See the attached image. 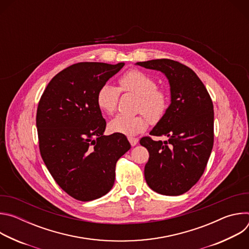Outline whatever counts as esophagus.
Listing matches in <instances>:
<instances>
[{
	"instance_id": "34e87169",
	"label": "esophagus",
	"mask_w": 249,
	"mask_h": 249,
	"mask_svg": "<svg viewBox=\"0 0 249 249\" xmlns=\"http://www.w3.org/2000/svg\"><path fill=\"white\" fill-rule=\"evenodd\" d=\"M128 140H129V142H130V144H131V146H136L137 144H138V142H139V139L138 138H132V137H130V138H128Z\"/></svg>"
}]
</instances>
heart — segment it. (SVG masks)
Listing matches in <instances>:
<instances>
[{"label":"heart","mask_w":249,"mask_h":249,"mask_svg":"<svg viewBox=\"0 0 249 249\" xmlns=\"http://www.w3.org/2000/svg\"><path fill=\"white\" fill-rule=\"evenodd\" d=\"M119 85L118 89L105 83L97 90L96 103L102 112L111 114L116 109L120 89L121 91L132 92L139 96L137 109L146 115L152 123L159 122L162 118L167 108V95L163 90L157 89V83L151 76L138 70H131L119 79ZM147 126L148 121L143 114L137 116L119 114L108 123L112 133L129 137L145 131Z\"/></svg>","instance_id":"b5f03b06"}]
</instances>
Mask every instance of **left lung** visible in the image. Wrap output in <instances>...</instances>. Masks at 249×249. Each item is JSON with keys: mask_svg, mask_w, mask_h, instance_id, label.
I'll return each instance as SVG.
<instances>
[{"mask_svg": "<svg viewBox=\"0 0 249 249\" xmlns=\"http://www.w3.org/2000/svg\"><path fill=\"white\" fill-rule=\"evenodd\" d=\"M137 66L161 72L168 81L170 104L149 137L140 140L150 157L145 179L155 192L177 196L187 192L202 176L214 144V107L198 76L178 62L157 59Z\"/></svg>", "mask_w": 249, "mask_h": 249, "instance_id": "obj_1", "label": "left lung"}]
</instances>
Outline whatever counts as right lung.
<instances>
[{"label":"right lung","mask_w":249,"mask_h":249,"mask_svg":"<svg viewBox=\"0 0 249 249\" xmlns=\"http://www.w3.org/2000/svg\"><path fill=\"white\" fill-rule=\"evenodd\" d=\"M124 65L74 64L50 81L40 98L36 127L41 157L57 184L77 200L108 193L116 162L131 148L125 135H103L106 122L96 103L99 88Z\"/></svg>","instance_id":"1"}]
</instances>
